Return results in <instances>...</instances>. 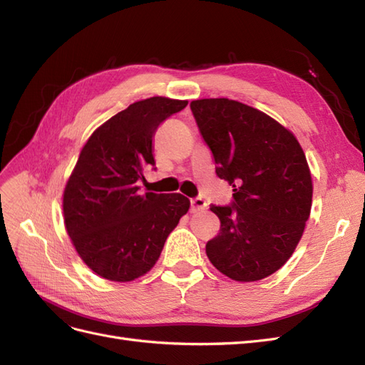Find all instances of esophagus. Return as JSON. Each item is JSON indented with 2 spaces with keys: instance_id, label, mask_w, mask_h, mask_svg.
Returning <instances> with one entry per match:
<instances>
[{
  "instance_id": "esophagus-1",
  "label": "esophagus",
  "mask_w": 365,
  "mask_h": 365,
  "mask_svg": "<svg viewBox=\"0 0 365 365\" xmlns=\"http://www.w3.org/2000/svg\"><path fill=\"white\" fill-rule=\"evenodd\" d=\"M207 208V202L205 200H202V197H193V200L190 201V212L192 213H196V212H201V210Z\"/></svg>"
}]
</instances>
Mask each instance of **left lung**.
Wrapping results in <instances>:
<instances>
[{
	"label": "left lung",
	"mask_w": 365,
	"mask_h": 365,
	"mask_svg": "<svg viewBox=\"0 0 365 365\" xmlns=\"http://www.w3.org/2000/svg\"><path fill=\"white\" fill-rule=\"evenodd\" d=\"M213 153L216 175L233 185L231 205H212L220 230L207 242L213 267L236 282H256L292 256L311 215L312 178L291 130L230 98L190 103Z\"/></svg>",
	"instance_id": "obj_1"
}]
</instances>
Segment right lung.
Masks as SVG:
<instances>
[{
	"mask_svg": "<svg viewBox=\"0 0 365 365\" xmlns=\"http://www.w3.org/2000/svg\"><path fill=\"white\" fill-rule=\"evenodd\" d=\"M187 101L150 97L129 105L88 138L63 190V220L86 267L111 282H132L157 263L164 242L189 212L181 193H140L155 165L152 138Z\"/></svg>",
	"mask_w": 365,
	"mask_h": 365,
	"instance_id": "add662e5",
	"label": "right lung"
}]
</instances>
